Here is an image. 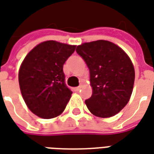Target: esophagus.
Segmentation results:
<instances>
[{
  "label": "esophagus",
  "instance_id": "obj_1",
  "mask_svg": "<svg viewBox=\"0 0 154 154\" xmlns=\"http://www.w3.org/2000/svg\"><path fill=\"white\" fill-rule=\"evenodd\" d=\"M81 88H82L81 85H80V86H79V87H76V88H75V91H76V92H78V91H79V90H80V89H81Z\"/></svg>",
  "mask_w": 154,
  "mask_h": 154
}]
</instances>
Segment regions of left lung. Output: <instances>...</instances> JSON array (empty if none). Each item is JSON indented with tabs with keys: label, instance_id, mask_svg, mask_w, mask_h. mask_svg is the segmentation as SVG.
I'll return each instance as SVG.
<instances>
[{
	"label": "left lung",
	"instance_id": "8db88e82",
	"mask_svg": "<svg viewBox=\"0 0 154 154\" xmlns=\"http://www.w3.org/2000/svg\"><path fill=\"white\" fill-rule=\"evenodd\" d=\"M90 73L93 94L85 104L98 117H111L122 111L131 98L134 69L122 48L105 40L85 42L76 48Z\"/></svg>",
	"mask_w": 154,
	"mask_h": 154
}]
</instances>
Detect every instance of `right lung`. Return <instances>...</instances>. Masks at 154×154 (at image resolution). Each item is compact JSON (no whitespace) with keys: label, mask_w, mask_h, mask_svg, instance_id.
<instances>
[{"label":"right lung","mask_w":154,"mask_h":154,"mask_svg":"<svg viewBox=\"0 0 154 154\" xmlns=\"http://www.w3.org/2000/svg\"><path fill=\"white\" fill-rule=\"evenodd\" d=\"M76 46L46 41L29 52L21 64L19 83L29 109L43 119L63 112L72 91L66 85L63 65Z\"/></svg>","instance_id":"right-lung-1"}]
</instances>
